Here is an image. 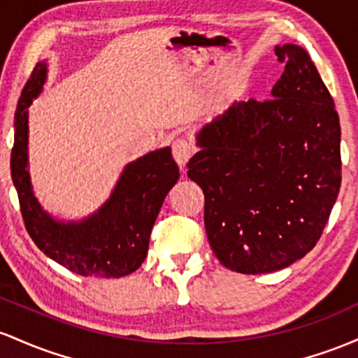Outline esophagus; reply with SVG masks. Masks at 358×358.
<instances>
[{
  "label": "esophagus",
  "instance_id": "esophagus-1",
  "mask_svg": "<svg viewBox=\"0 0 358 358\" xmlns=\"http://www.w3.org/2000/svg\"><path fill=\"white\" fill-rule=\"evenodd\" d=\"M194 154V147H192L191 142H187L186 138H176L172 142V155H174L176 162L179 164L180 167H184L187 164V160L192 157Z\"/></svg>",
  "mask_w": 358,
  "mask_h": 358
}]
</instances>
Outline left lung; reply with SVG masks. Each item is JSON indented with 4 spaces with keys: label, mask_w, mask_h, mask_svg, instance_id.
<instances>
[{
    "label": "left lung",
    "mask_w": 358,
    "mask_h": 358,
    "mask_svg": "<svg viewBox=\"0 0 358 358\" xmlns=\"http://www.w3.org/2000/svg\"><path fill=\"white\" fill-rule=\"evenodd\" d=\"M286 64L272 98L235 103L198 134L187 178L204 192L216 259L266 274L313 250L341 182L340 120L308 52L277 45Z\"/></svg>",
    "instance_id": "left-lung-1"
}]
</instances>
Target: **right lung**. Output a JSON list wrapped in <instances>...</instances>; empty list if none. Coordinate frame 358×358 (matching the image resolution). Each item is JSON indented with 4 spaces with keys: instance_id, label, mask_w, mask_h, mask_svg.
I'll use <instances>...</instances> for the list:
<instances>
[{
    "instance_id": "add662e5",
    "label": "right lung",
    "mask_w": 358,
    "mask_h": 358,
    "mask_svg": "<svg viewBox=\"0 0 358 358\" xmlns=\"http://www.w3.org/2000/svg\"><path fill=\"white\" fill-rule=\"evenodd\" d=\"M47 76V64L31 71L15 111L11 179L28 235L52 260L84 277H123L142 266L152 227L164 198L178 182L179 167L171 148L150 152L128 164L113 194L98 213L79 223H60L40 208L28 174V106L37 98Z\"/></svg>"
}]
</instances>
